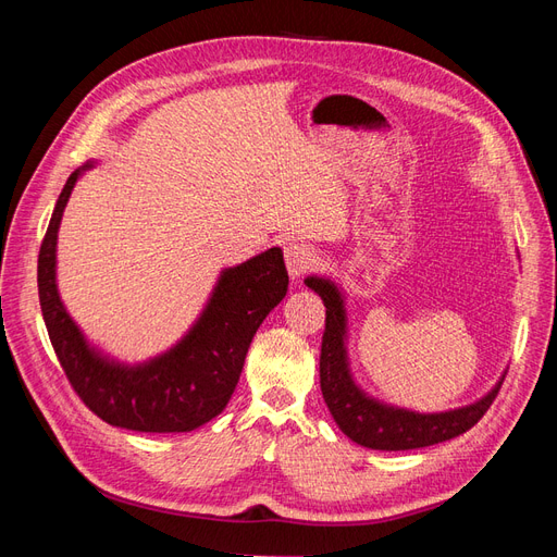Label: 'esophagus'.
Returning <instances> with one entry per match:
<instances>
[{
  "instance_id": "34e87169",
  "label": "esophagus",
  "mask_w": 557,
  "mask_h": 557,
  "mask_svg": "<svg viewBox=\"0 0 557 557\" xmlns=\"http://www.w3.org/2000/svg\"><path fill=\"white\" fill-rule=\"evenodd\" d=\"M283 258H285V267H288L290 278H299L301 274H307L313 264L311 248L305 242H297V239L283 244Z\"/></svg>"
}]
</instances>
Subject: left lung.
I'll use <instances>...</instances> for the list:
<instances>
[{"mask_svg":"<svg viewBox=\"0 0 557 557\" xmlns=\"http://www.w3.org/2000/svg\"><path fill=\"white\" fill-rule=\"evenodd\" d=\"M325 305V332L320 346V391L339 430L364 448L409 450L453 440L474 428L495 401L504 374L485 397L460 409L442 413H418L391 407L369 397L356 385L346 356V309L344 295L330 278L305 281Z\"/></svg>","mask_w":557,"mask_h":557,"instance_id":"8db88e82","label":"left lung"}]
</instances>
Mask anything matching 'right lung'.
<instances>
[{
  "instance_id": "obj_1",
  "label": "right lung",
  "mask_w": 557,
  "mask_h": 557,
  "mask_svg": "<svg viewBox=\"0 0 557 557\" xmlns=\"http://www.w3.org/2000/svg\"><path fill=\"white\" fill-rule=\"evenodd\" d=\"M90 166L66 178L39 250L37 283L50 344L76 395L104 423L134 432H190L227 407L252 334L288 293L283 250L269 248L221 272L197 323L162 356L132 367L109 360L66 313L55 283L62 213Z\"/></svg>"
}]
</instances>
